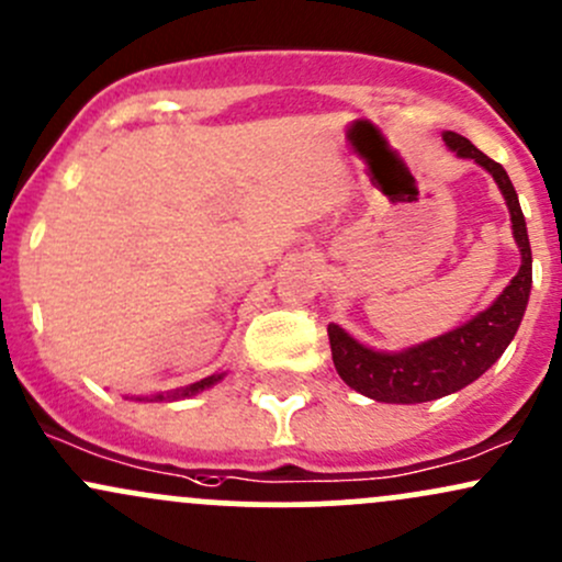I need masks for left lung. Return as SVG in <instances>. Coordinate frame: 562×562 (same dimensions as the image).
I'll return each mask as SVG.
<instances>
[{
	"mask_svg": "<svg viewBox=\"0 0 562 562\" xmlns=\"http://www.w3.org/2000/svg\"><path fill=\"white\" fill-rule=\"evenodd\" d=\"M442 140L459 157L474 159L498 183L509 207L512 234L520 248V269L488 310L474 314L470 323L403 351H375L330 323L328 338L338 375L351 390L379 403H429V400L464 390L488 371L509 347L526 314L528 295H531V243H528L526 218H522L517 191L512 187L507 170L485 157L464 135L446 131Z\"/></svg>",
	"mask_w": 562,
	"mask_h": 562,
	"instance_id": "1",
	"label": "left lung"
}]
</instances>
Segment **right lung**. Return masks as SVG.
<instances>
[{
	"mask_svg": "<svg viewBox=\"0 0 562 562\" xmlns=\"http://www.w3.org/2000/svg\"><path fill=\"white\" fill-rule=\"evenodd\" d=\"M224 379V373H215V375H207V379L196 381V384H189L183 386V390H176V392H162V394H151V397H135V400H181V397H191V394L207 390V386L218 384V381Z\"/></svg>",
	"mask_w": 562,
	"mask_h": 562,
	"instance_id": "add662e5",
	"label": "right lung"
}]
</instances>
